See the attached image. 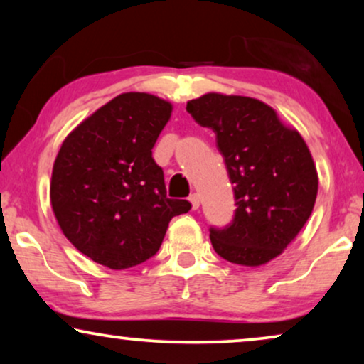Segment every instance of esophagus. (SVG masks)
<instances>
[{"label": "esophagus", "mask_w": 364, "mask_h": 364, "mask_svg": "<svg viewBox=\"0 0 364 364\" xmlns=\"http://www.w3.org/2000/svg\"><path fill=\"white\" fill-rule=\"evenodd\" d=\"M188 200H191L193 210H197V208L200 207V198H198L197 193H191V197H188Z\"/></svg>", "instance_id": "1"}]
</instances>
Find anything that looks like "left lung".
I'll return each mask as SVG.
<instances>
[{
  "label": "left lung",
  "instance_id": "left-lung-1",
  "mask_svg": "<svg viewBox=\"0 0 364 364\" xmlns=\"http://www.w3.org/2000/svg\"><path fill=\"white\" fill-rule=\"evenodd\" d=\"M187 112L217 136L233 183L235 213L210 240L223 260L258 267L280 255L311 215L318 176L311 154L265 102L208 92L187 102Z\"/></svg>",
  "mask_w": 364,
  "mask_h": 364
}]
</instances>
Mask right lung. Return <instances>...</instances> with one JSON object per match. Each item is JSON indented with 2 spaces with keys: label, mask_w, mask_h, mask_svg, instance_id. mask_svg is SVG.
Returning a JSON list of instances; mask_svg holds the SVG:
<instances>
[{
  "label": "right lung",
  "mask_w": 364,
  "mask_h": 364,
  "mask_svg": "<svg viewBox=\"0 0 364 364\" xmlns=\"http://www.w3.org/2000/svg\"><path fill=\"white\" fill-rule=\"evenodd\" d=\"M171 112L152 94H121L79 124L54 161L51 205L59 227L79 252L112 270L156 255L172 217L192 207L167 197L152 159Z\"/></svg>",
  "instance_id": "right-lung-1"
}]
</instances>
